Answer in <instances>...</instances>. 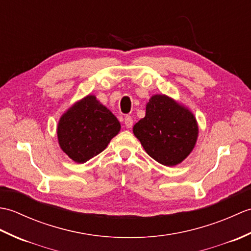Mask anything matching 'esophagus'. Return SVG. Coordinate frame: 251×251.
<instances>
[{
  "label": "esophagus",
  "instance_id": "obj_1",
  "mask_svg": "<svg viewBox=\"0 0 251 251\" xmlns=\"http://www.w3.org/2000/svg\"><path fill=\"white\" fill-rule=\"evenodd\" d=\"M124 124H125V126L127 127V128H131L132 124H134V121H132V119H131L130 116H126L125 117V121H124Z\"/></svg>",
  "mask_w": 251,
  "mask_h": 251
}]
</instances>
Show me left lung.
<instances>
[{"instance_id": "1", "label": "left lung", "mask_w": 251, "mask_h": 251, "mask_svg": "<svg viewBox=\"0 0 251 251\" xmlns=\"http://www.w3.org/2000/svg\"><path fill=\"white\" fill-rule=\"evenodd\" d=\"M132 132L153 159L164 166H176L193 151L199 124L188 106L156 94L149 99L146 116L136 123Z\"/></svg>"}]
</instances>
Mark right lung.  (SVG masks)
Instances as JSON below:
<instances>
[{"label":"right lung","mask_w":251,"mask_h":251,"mask_svg":"<svg viewBox=\"0 0 251 251\" xmlns=\"http://www.w3.org/2000/svg\"><path fill=\"white\" fill-rule=\"evenodd\" d=\"M120 129L115 115L95 95H87L60 116L58 143L72 161L83 164L102 152Z\"/></svg>","instance_id":"obj_1"}]
</instances>
